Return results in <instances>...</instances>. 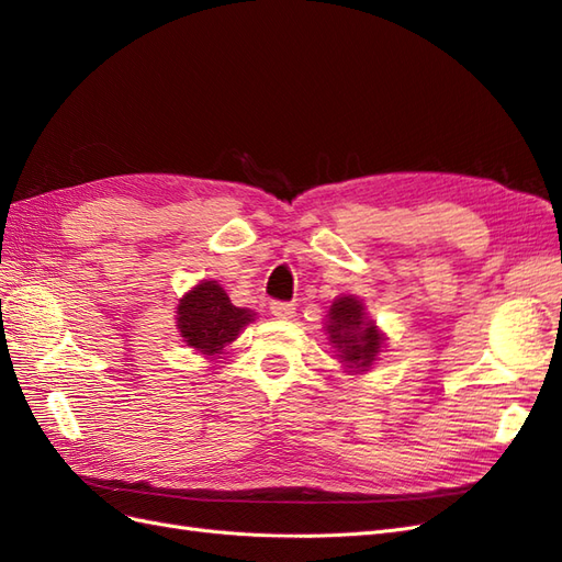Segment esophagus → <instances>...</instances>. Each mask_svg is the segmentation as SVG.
<instances>
[{"label":"esophagus","mask_w":562,"mask_h":562,"mask_svg":"<svg viewBox=\"0 0 562 562\" xmlns=\"http://www.w3.org/2000/svg\"><path fill=\"white\" fill-rule=\"evenodd\" d=\"M271 314H274V318L279 321H291L295 316V307L291 302H271Z\"/></svg>","instance_id":"esophagus-1"}]
</instances>
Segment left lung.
Instances as JSON below:
<instances>
[{"instance_id":"obj_1","label":"left lung","mask_w":562,"mask_h":562,"mask_svg":"<svg viewBox=\"0 0 562 562\" xmlns=\"http://www.w3.org/2000/svg\"><path fill=\"white\" fill-rule=\"evenodd\" d=\"M323 328H326L335 356L339 363H342L345 372L363 375V372H368L380 361L386 335L378 328V323L368 316L361 297H335L328 310L326 326Z\"/></svg>"}]
</instances>
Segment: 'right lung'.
<instances>
[{
  "mask_svg": "<svg viewBox=\"0 0 562 562\" xmlns=\"http://www.w3.org/2000/svg\"><path fill=\"white\" fill-rule=\"evenodd\" d=\"M252 321L255 312L234 307L225 288L211 279H203L192 291H187L176 312V326L182 342L211 361L225 353Z\"/></svg>",
  "mask_w": 562,
  "mask_h": 562,
  "instance_id": "obj_1",
  "label": "right lung"
}]
</instances>
